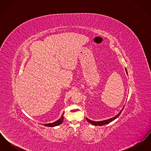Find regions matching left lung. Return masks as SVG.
I'll use <instances>...</instances> for the list:
<instances>
[{
    "instance_id": "obj_1",
    "label": "left lung",
    "mask_w": 151,
    "mask_h": 151,
    "mask_svg": "<svg viewBox=\"0 0 151 151\" xmlns=\"http://www.w3.org/2000/svg\"><path fill=\"white\" fill-rule=\"evenodd\" d=\"M125 70H126V73H127V75H128V73H127V70H126V68H125ZM123 108H122V110H121V111L117 114L116 115H115V116H114V117H113V118H109V119H106V120H104V121H92V120H91V119H88V118H86V121H88V122H89V123H91V124H93L94 126H103V125H105V124H107L108 123H110L111 122H112V121H113L114 120H115V119H116L120 114H121V112H122V110H123Z\"/></svg>"
}]
</instances>
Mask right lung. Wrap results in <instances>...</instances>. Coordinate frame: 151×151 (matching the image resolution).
Masks as SVG:
<instances>
[{
  "label": "right lung",
  "instance_id": "right-lung-1",
  "mask_svg": "<svg viewBox=\"0 0 151 151\" xmlns=\"http://www.w3.org/2000/svg\"><path fill=\"white\" fill-rule=\"evenodd\" d=\"M64 113L65 112L63 113L62 115L61 116V117L55 122H53V123H46V124H42L45 126H47V127H55L58 125H60L61 123H62V122L63 121L64 119Z\"/></svg>",
  "mask_w": 151,
  "mask_h": 151
}]
</instances>
